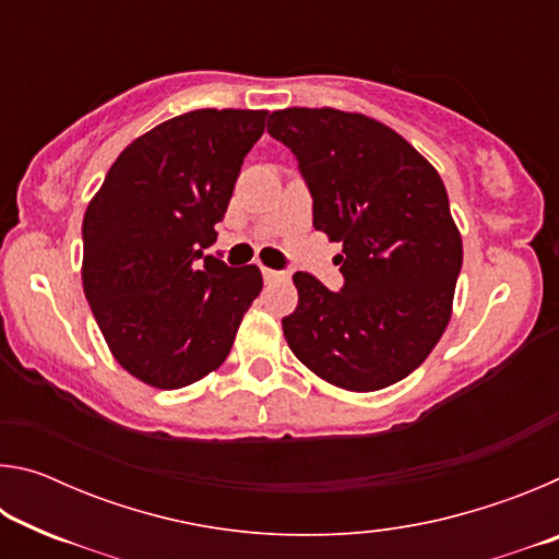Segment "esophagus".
Masks as SVG:
<instances>
[{"label":"esophagus","mask_w":559,"mask_h":559,"mask_svg":"<svg viewBox=\"0 0 559 559\" xmlns=\"http://www.w3.org/2000/svg\"><path fill=\"white\" fill-rule=\"evenodd\" d=\"M261 273H263V281H266V283L283 278V273L281 271H273V269H261Z\"/></svg>","instance_id":"obj_1"}]
</instances>
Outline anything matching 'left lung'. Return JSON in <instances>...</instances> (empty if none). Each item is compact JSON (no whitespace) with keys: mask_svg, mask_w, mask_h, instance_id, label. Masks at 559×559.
<instances>
[{"mask_svg":"<svg viewBox=\"0 0 559 559\" xmlns=\"http://www.w3.org/2000/svg\"><path fill=\"white\" fill-rule=\"evenodd\" d=\"M269 132L290 147L313 197V226L343 241V288L298 271L283 335L302 365L349 392L404 380L451 318L463 246L427 159L362 112L286 108Z\"/></svg>","mask_w":559,"mask_h":559,"instance_id":"obj_1","label":"left lung"}]
</instances>
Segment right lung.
Listing matches in <instances>:
<instances>
[{"mask_svg": "<svg viewBox=\"0 0 559 559\" xmlns=\"http://www.w3.org/2000/svg\"><path fill=\"white\" fill-rule=\"evenodd\" d=\"M269 110L202 108L122 150L83 216V290L112 357L179 390L219 367L263 278L204 257ZM205 259V266L197 264Z\"/></svg>", "mask_w": 559, "mask_h": 559, "instance_id": "1", "label": "right lung"}]
</instances>
